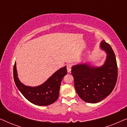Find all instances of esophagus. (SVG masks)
<instances>
[{"mask_svg":"<svg viewBox=\"0 0 127 127\" xmlns=\"http://www.w3.org/2000/svg\"><path fill=\"white\" fill-rule=\"evenodd\" d=\"M71 67H72V65L71 64H68V65H67V67H66V69H67V71L68 73H70V71H71Z\"/></svg>","mask_w":127,"mask_h":127,"instance_id":"34e87169","label":"esophagus"}]
</instances>
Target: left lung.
I'll return each instance as SVG.
<instances>
[{
    "label": "left lung",
    "mask_w": 127,
    "mask_h": 127,
    "mask_svg": "<svg viewBox=\"0 0 127 127\" xmlns=\"http://www.w3.org/2000/svg\"><path fill=\"white\" fill-rule=\"evenodd\" d=\"M100 49L106 54L105 61L100 66L90 62L72 66L74 87L77 94L84 101L96 103L110 94L117 79V65L112 48L103 40Z\"/></svg>",
    "instance_id": "8db88e82"
}]
</instances>
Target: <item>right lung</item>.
I'll list each match as a JSON object with an SVG mask.
<instances>
[{
  "instance_id": "right-lung-1",
  "label": "right lung",
  "mask_w": 127,
  "mask_h": 127,
  "mask_svg": "<svg viewBox=\"0 0 127 127\" xmlns=\"http://www.w3.org/2000/svg\"><path fill=\"white\" fill-rule=\"evenodd\" d=\"M66 74V66H65L54 73L43 84L31 87L26 86L20 80L16 62L13 69L14 80L19 91L28 100L38 106H48L56 101L59 96L62 80Z\"/></svg>"
}]
</instances>
